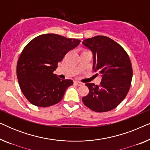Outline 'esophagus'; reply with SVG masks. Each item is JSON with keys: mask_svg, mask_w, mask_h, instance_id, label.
Instances as JSON below:
<instances>
[{"mask_svg": "<svg viewBox=\"0 0 150 150\" xmlns=\"http://www.w3.org/2000/svg\"><path fill=\"white\" fill-rule=\"evenodd\" d=\"M74 84H76V85H78V86L83 85V83H80V82H78V81H74Z\"/></svg>", "mask_w": 150, "mask_h": 150, "instance_id": "obj_1", "label": "esophagus"}]
</instances>
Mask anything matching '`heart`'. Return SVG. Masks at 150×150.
<instances>
[{"instance_id":"obj_1","label":"heart","mask_w":150,"mask_h":150,"mask_svg":"<svg viewBox=\"0 0 150 150\" xmlns=\"http://www.w3.org/2000/svg\"><path fill=\"white\" fill-rule=\"evenodd\" d=\"M85 51H87V50H83V51H82V52H85Z\"/></svg>"}]
</instances>
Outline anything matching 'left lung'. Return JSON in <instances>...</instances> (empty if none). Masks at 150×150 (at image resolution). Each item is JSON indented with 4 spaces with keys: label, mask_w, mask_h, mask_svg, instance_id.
<instances>
[{
    "label": "left lung",
    "mask_w": 150,
    "mask_h": 150,
    "mask_svg": "<svg viewBox=\"0 0 150 150\" xmlns=\"http://www.w3.org/2000/svg\"><path fill=\"white\" fill-rule=\"evenodd\" d=\"M83 45L93 54V69L101 75L99 85L86 83L89 93L83 97L84 104L95 112L110 111L128 94L132 78V67L126 50L112 39L98 35L86 39Z\"/></svg>",
    "instance_id": "1"
}]
</instances>
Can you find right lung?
<instances>
[{
	"mask_svg": "<svg viewBox=\"0 0 150 150\" xmlns=\"http://www.w3.org/2000/svg\"><path fill=\"white\" fill-rule=\"evenodd\" d=\"M81 41L57 34H43L26 46L18 59L17 78L20 89L35 106L48 107L62 100L71 80H61L53 73L69 50Z\"/></svg>",
	"mask_w": 150,
	"mask_h": 150,
	"instance_id": "add662e5",
	"label": "right lung"
}]
</instances>
